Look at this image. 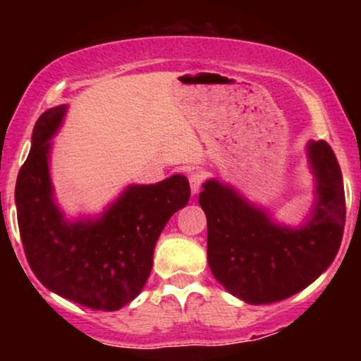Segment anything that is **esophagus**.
<instances>
[{"mask_svg": "<svg viewBox=\"0 0 361 361\" xmlns=\"http://www.w3.org/2000/svg\"><path fill=\"white\" fill-rule=\"evenodd\" d=\"M188 180H190V190H192V195H197L198 192H200L202 180H204V178H202V173L200 171H192V173H190Z\"/></svg>", "mask_w": 361, "mask_h": 361, "instance_id": "34e87169", "label": "esophagus"}]
</instances>
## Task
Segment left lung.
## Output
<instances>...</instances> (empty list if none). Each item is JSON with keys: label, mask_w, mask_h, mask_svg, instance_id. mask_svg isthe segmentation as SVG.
<instances>
[{"label": "left lung", "mask_w": 361, "mask_h": 361, "mask_svg": "<svg viewBox=\"0 0 361 361\" xmlns=\"http://www.w3.org/2000/svg\"><path fill=\"white\" fill-rule=\"evenodd\" d=\"M314 200L300 226L273 221L234 186L215 178L202 185L207 215V259L215 280L247 304H271L295 295L336 258L345 229V188L338 159L324 140H309Z\"/></svg>", "instance_id": "1"}]
</instances>
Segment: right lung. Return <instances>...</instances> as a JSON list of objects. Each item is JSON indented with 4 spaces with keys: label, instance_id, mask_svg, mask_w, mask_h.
I'll return each instance as SVG.
<instances>
[{
    "label": "right lung",
    "instance_id": "add662e5",
    "mask_svg": "<svg viewBox=\"0 0 361 361\" xmlns=\"http://www.w3.org/2000/svg\"><path fill=\"white\" fill-rule=\"evenodd\" d=\"M66 114L68 105H59L40 115L16 178L25 256L51 292L90 309L118 310L146 285L157 239L171 215L188 204L190 185L183 175L128 185L100 215L68 219L51 180V139Z\"/></svg>",
    "mask_w": 361,
    "mask_h": 361
}]
</instances>
